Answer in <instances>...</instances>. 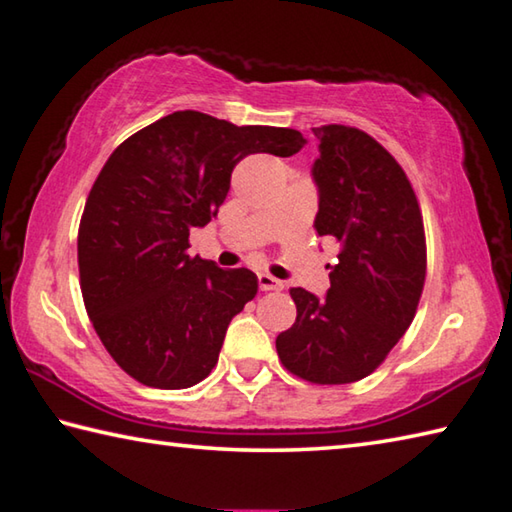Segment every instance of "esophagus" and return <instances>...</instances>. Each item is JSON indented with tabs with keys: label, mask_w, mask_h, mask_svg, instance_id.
<instances>
[{
	"label": "esophagus",
	"mask_w": 512,
	"mask_h": 512,
	"mask_svg": "<svg viewBox=\"0 0 512 512\" xmlns=\"http://www.w3.org/2000/svg\"><path fill=\"white\" fill-rule=\"evenodd\" d=\"M257 280H259V288H262V291H282L284 288L282 280H277V277L268 275V273H259Z\"/></svg>",
	"instance_id": "34e87169"
}]
</instances>
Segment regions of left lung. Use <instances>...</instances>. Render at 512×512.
Segmentation results:
<instances>
[{"label":"left lung","instance_id":"1","mask_svg":"<svg viewBox=\"0 0 512 512\" xmlns=\"http://www.w3.org/2000/svg\"><path fill=\"white\" fill-rule=\"evenodd\" d=\"M318 235L338 244L324 297L291 288L297 318L275 340L291 374L318 385L369 376L410 327L425 284V232L403 167L369 134L313 127Z\"/></svg>","mask_w":512,"mask_h":512}]
</instances>
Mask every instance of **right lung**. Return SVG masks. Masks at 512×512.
Instances as JSON below:
<instances>
[{"mask_svg":"<svg viewBox=\"0 0 512 512\" xmlns=\"http://www.w3.org/2000/svg\"><path fill=\"white\" fill-rule=\"evenodd\" d=\"M304 143L297 129L237 127L185 109L109 156L80 219V288L102 345L138 383L185 389L215 369L257 275L190 257V230L217 217L241 159L293 156Z\"/></svg>","mask_w":512,"mask_h":512,"instance_id":"obj_1","label":"right lung"}]
</instances>
